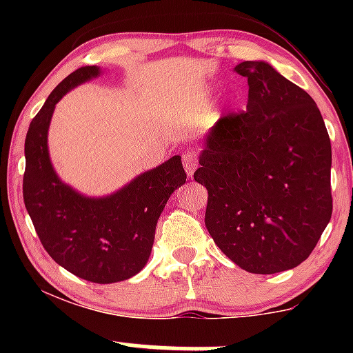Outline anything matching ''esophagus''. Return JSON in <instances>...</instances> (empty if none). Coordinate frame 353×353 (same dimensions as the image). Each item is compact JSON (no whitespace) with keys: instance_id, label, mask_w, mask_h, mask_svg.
Instances as JSON below:
<instances>
[{"instance_id":"esophagus-1","label":"esophagus","mask_w":353,"mask_h":353,"mask_svg":"<svg viewBox=\"0 0 353 353\" xmlns=\"http://www.w3.org/2000/svg\"><path fill=\"white\" fill-rule=\"evenodd\" d=\"M182 164H184L185 172L189 176H192L194 171H196L197 164H199V156H197L196 151H188L182 154Z\"/></svg>"}]
</instances>
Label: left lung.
Segmentation results:
<instances>
[{
  "mask_svg": "<svg viewBox=\"0 0 353 353\" xmlns=\"http://www.w3.org/2000/svg\"><path fill=\"white\" fill-rule=\"evenodd\" d=\"M245 111L222 116L194 179L208 189L205 228L252 274L302 264L332 217V148L315 101L272 66L244 61Z\"/></svg>",
  "mask_w": 353,
  "mask_h": 353,
  "instance_id": "left-lung-1",
  "label": "left lung"
}]
</instances>
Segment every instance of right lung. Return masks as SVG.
Listing matches in <instances>:
<instances>
[{"instance_id": "add662e5", "label": "right lung", "mask_w": 353, "mask_h": 353, "mask_svg": "<svg viewBox=\"0 0 353 353\" xmlns=\"http://www.w3.org/2000/svg\"><path fill=\"white\" fill-rule=\"evenodd\" d=\"M98 74L96 66L71 72L33 117L24 141L23 197L36 234L54 262L84 281L112 283L143 270L161 212L185 182V171L181 156H174L103 199L79 196L58 179L48 154L52 111L70 89Z\"/></svg>"}]
</instances>
